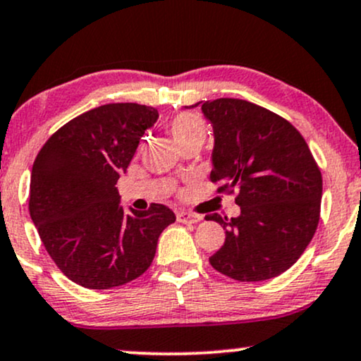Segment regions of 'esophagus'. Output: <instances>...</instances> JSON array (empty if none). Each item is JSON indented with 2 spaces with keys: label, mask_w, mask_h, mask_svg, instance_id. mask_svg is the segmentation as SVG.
Segmentation results:
<instances>
[{
  "label": "esophagus",
  "mask_w": 361,
  "mask_h": 361,
  "mask_svg": "<svg viewBox=\"0 0 361 361\" xmlns=\"http://www.w3.org/2000/svg\"><path fill=\"white\" fill-rule=\"evenodd\" d=\"M201 219L202 216L194 214V212H189V211L177 212V221L182 222V224H194V222H199Z\"/></svg>",
  "instance_id": "34e87169"
}]
</instances>
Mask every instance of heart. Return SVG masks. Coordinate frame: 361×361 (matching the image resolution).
Returning a JSON list of instances; mask_svg holds the SVG:
<instances>
[{"instance_id":"heart-1","label":"heart","mask_w":361,"mask_h":361,"mask_svg":"<svg viewBox=\"0 0 361 361\" xmlns=\"http://www.w3.org/2000/svg\"><path fill=\"white\" fill-rule=\"evenodd\" d=\"M167 130L179 145L188 144L192 140L206 139L207 123L202 115L195 112H180L169 120Z\"/></svg>"}]
</instances>
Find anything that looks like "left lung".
I'll return each instance as SVG.
<instances>
[{
  "label": "left lung",
  "instance_id": "obj_1",
  "mask_svg": "<svg viewBox=\"0 0 361 361\" xmlns=\"http://www.w3.org/2000/svg\"><path fill=\"white\" fill-rule=\"evenodd\" d=\"M199 105V104H195ZM214 128L211 182L235 194L238 217L206 216L226 229L209 262L235 281H264L291 268L319 222L323 179L295 126L271 110L239 99L202 104Z\"/></svg>",
  "mask_w": 361,
  "mask_h": 361
}]
</instances>
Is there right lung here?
<instances>
[{
    "label": "right lung",
    "instance_id": "obj_1",
    "mask_svg": "<svg viewBox=\"0 0 361 361\" xmlns=\"http://www.w3.org/2000/svg\"><path fill=\"white\" fill-rule=\"evenodd\" d=\"M157 117L139 104L97 106L58 128L35 159L31 221L58 269L80 286L110 289L139 278L176 221L155 202L126 214L115 188Z\"/></svg>",
    "mask_w": 361,
    "mask_h": 361
}]
</instances>
